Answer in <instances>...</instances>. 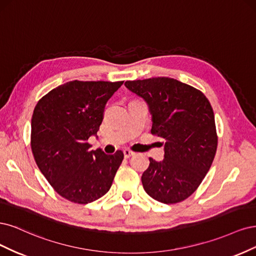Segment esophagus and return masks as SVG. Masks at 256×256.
<instances>
[{"instance_id":"obj_1","label":"esophagus","mask_w":256,"mask_h":256,"mask_svg":"<svg viewBox=\"0 0 256 256\" xmlns=\"http://www.w3.org/2000/svg\"><path fill=\"white\" fill-rule=\"evenodd\" d=\"M123 153H124V156L126 158H130V156H134L136 153L135 152H133V151H130V150H128V149H126L124 151H123Z\"/></svg>"}]
</instances>
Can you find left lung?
Masks as SVG:
<instances>
[{
    "label": "left lung",
    "instance_id": "1",
    "mask_svg": "<svg viewBox=\"0 0 256 256\" xmlns=\"http://www.w3.org/2000/svg\"><path fill=\"white\" fill-rule=\"evenodd\" d=\"M152 114L153 135L164 139V160H150L142 176L154 200L184 201L199 187L215 158L218 137L210 101L200 90L170 78L128 80Z\"/></svg>",
    "mask_w": 256,
    "mask_h": 256
}]
</instances>
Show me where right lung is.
<instances>
[{
    "label": "right lung",
    "mask_w": 256,
    "mask_h": 256,
    "mask_svg": "<svg viewBox=\"0 0 256 256\" xmlns=\"http://www.w3.org/2000/svg\"><path fill=\"white\" fill-rule=\"evenodd\" d=\"M122 82L71 80L38 101L32 117L30 146L41 173L64 199L87 204L103 196L112 184L122 151H90L106 102Z\"/></svg>",
    "instance_id": "1"
}]
</instances>
